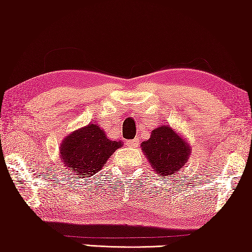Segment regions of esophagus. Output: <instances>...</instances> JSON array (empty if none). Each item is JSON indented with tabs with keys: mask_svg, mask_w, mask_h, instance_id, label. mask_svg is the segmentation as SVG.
<instances>
[{
	"mask_svg": "<svg viewBox=\"0 0 252 252\" xmlns=\"http://www.w3.org/2000/svg\"><path fill=\"white\" fill-rule=\"evenodd\" d=\"M139 143H140L139 138H134V139L127 141V145L131 146V148H138V145H139Z\"/></svg>",
	"mask_w": 252,
	"mask_h": 252,
	"instance_id": "34e87169",
	"label": "esophagus"
}]
</instances>
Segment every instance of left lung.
<instances>
[{"label": "left lung", "mask_w": 252, "mask_h": 252, "mask_svg": "<svg viewBox=\"0 0 252 252\" xmlns=\"http://www.w3.org/2000/svg\"><path fill=\"white\" fill-rule=\"evenodd\" d=\"M141 150L159 176H169L179 171L190 154L186 140L168 125L155 128L150 139L141 143Z\"/></svg>", "instance_id": "1"}]
</instances>
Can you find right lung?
Listing matches in <instances>:
<instances>
[{"label": "right lung", "instance_id": "add662e5", "mask_svg": "<svg viewBox=\"0 0 252 252\" xmlns=\"http://www.w3.org/2000/svg\"><path fill=\"white\" fill-rule=\"evenodd\" d=\"M120 146V141L108 139L97 124H89L65 138L61 146V156L69 170L77 172L84 179L100 171Z\"/></svg>", "mask_w": 252, "mask_h": 252}]
</instances>
